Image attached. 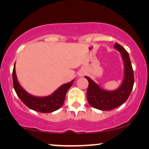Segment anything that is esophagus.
<instances>
[{
	"label": "esophagus",
	"instance_id": "34e87169",
	"mask_svg": "<svg viewBox=\"0 0 149 149\" xmlns=\"http://www.w3.org/2000/svg\"><path fill=\"white\" fill-rule=\"evenodd\" d=\"M83 74H84L83 73H79V76H81H81H83Z\"/></svg>",
	"mask_w": 149,
	"mask_h": 149
}]
</instances>
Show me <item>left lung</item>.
<instances>
[{
    "label": "left lung",
    "mask_w": 149,
    "mask_h": 149,
    "mask_svg": "<svg viewBox=\"0 0 149 149\" xmlns=\"http://www.w3.org/2000/svg\"><path fill=\"white\" fill-rule=\"evenodd\" d=\"M115 49L120 52L124 66V77L122 84L113 91L104 90L88 77L87 100L90 105L95 109L108 111L121 105L128 98L134 85V74L130 56L126 50L119 44H114Z\"/></svg>",
    "instance_id": "obj_1"
}]
</instances>
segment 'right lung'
Listing matches in <instances>:
<instances>
[{
    "mask_svg": "<svg viewBox=\"0 0 149 149\" xmlns=\"http://www.w3.org/2000/svg\"><path fill=\"white\" fill-rule=\"evenodd\" d=\"M12 80L16 93L23 103L30 109L42 113L53 112L60 109L64 102L66 93L74 81V79H73L70 82L61 85L49 95L44 97L33 95L26 91L19 83L16 74L15 63L12 72Z\"/></svg>",
    "mask_w": 149,
    "mask_h": 149,
    "instance_id": "1",
    "label": "right lung"
}]
</instances>
